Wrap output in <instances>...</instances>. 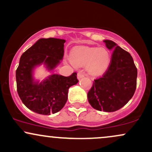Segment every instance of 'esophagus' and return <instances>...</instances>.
Here are the masks:
<instances>
[{"label": "esophagus", "mask_w": 152, "mask_h": 152, "mask_svg": "<svg viewBox=\"0 0 152 152\" xmlns=\"http://www.w3.org/2000/svg\"><path fill=\"white\" fill-rule=\"evenodd\" d=\"M84 77V74H83V73L81 72V71H79V72H78L77 74V78L78 79H81V78Z\"/></svg>", "instance_id": "34e87169"}]
</instances>
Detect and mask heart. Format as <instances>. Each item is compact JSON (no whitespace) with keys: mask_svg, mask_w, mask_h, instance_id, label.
<instances>
[{"mask_svg":"<svg viewBox=\"0 0 152 152\" xmlns=\"http://www.w3.org/2000/svg\"><path fill=\"white\" fill-rule=\"evenodd\" d=\"M70 58L76 66H85L88 74L93 76L102 75L109 69L110 53L105 48L77 46L71 50Z\"/></svg>","mask_w":152,"mask_h":152,"instance_id":"1","label":"heart"}]
</instances>
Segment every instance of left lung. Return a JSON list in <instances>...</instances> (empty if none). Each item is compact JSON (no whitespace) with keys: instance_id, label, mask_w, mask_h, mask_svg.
<instances>
[{"instance_id":"left-lung-1","label":"left lung","mask_w":152,"mask_h":152,"mask_svg":"<svg viewBox=\"0 0 152 152\" xmlns=\"http://www.w3.org/2000/svg\"><path fill=\"white\" fill-rule=\"evenodd\" d=\"M104 42L113 50L108 71L94 80L87 96L91 106L98 111L114 112L132 98L137 87V69L129 53L111 40Z\"/></svg>"}]
</instances>
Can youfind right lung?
<instances>
[{
  "label": "right lung",
  "mask_w": 152,
  "mask_h": 152,
  "mask_svg": "<svg viewBox=\"0 0 152 152\" xmlns=\"http://www.w3.org/2000/svg\"><path fill=\"white\" fill-rule=\"evenodd\" d=\"M64 39L40 38L20 56L16 72L17 91L28 109L43 115L55 114L63 109L71 86L78 82L77 74L70 76L53 74L40 81L35 69L43 65L48 71L60 64L64 53Z\"/></svg>",
  "instance_id": "right-lung-1"
}]
</instances>
